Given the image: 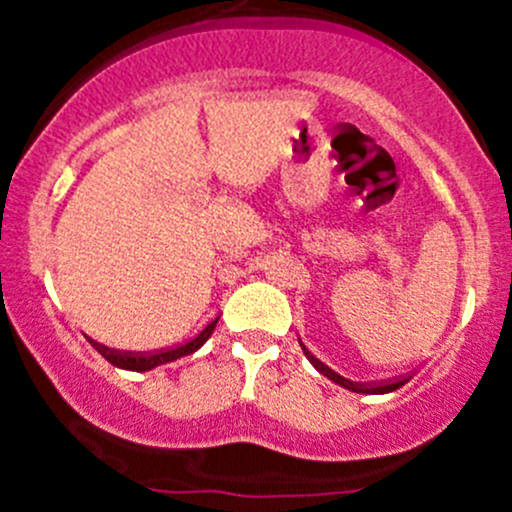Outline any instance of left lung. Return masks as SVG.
I'll return each instance as SVG.
<instances>
[{
  "label": "left lung",
  "mask_w": 512,
  "mask_h": 512,
  "mask_svg": "<svg viewBox=\"0 0 512 512\" xmlns=\"http://www.w3.org/2000/svg\"><path fill=\"white\" fill-rule=\"evenodd\" d=\"M298 342H300V340H298ZM300 347H303L305 357H308V360L313 362L315 370H318L320 374H325V377H328V379H333V382H335V384H340V387L350 389V392H357V394H387V392H394V389L404 387V382H407V379H397V382H382V384H357V382H350V379L340 377V374L330 370V367H325L323 362L318 360V357L310 355V352L305 350L303 342H300Z\"/></svg>",
  "instance_id": "left-lung-1"
}]
</instances>
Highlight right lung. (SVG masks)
I'll use <instances>...</instances> for the list:
<instances>
[{
  "label": "right lung",
  "mask_w": 512,
  "mask_h": 512,
  "mask_svg": "<svg viewBox=\"0 0 512 512\" xmlns=\"http://www.w3.org/2000/svg\"><path fill=\"white\" fill-rule=\"evenodd\" d=\"M217 323H219V318L212 320V323H209L202 333H199L197 337H192L189 342H184V345L170 347V350H160V352H120V350H113V347L100 345V342H93V340L91 342L100 355H103L113 367H120V370H133V372H147V370H155V367H160V365H167V362H175V360H179V357L197 352L199 347L209 340V335L214 333Z\"/></svg>",
  "instance_id": "obj_1"
}]
</instances>
